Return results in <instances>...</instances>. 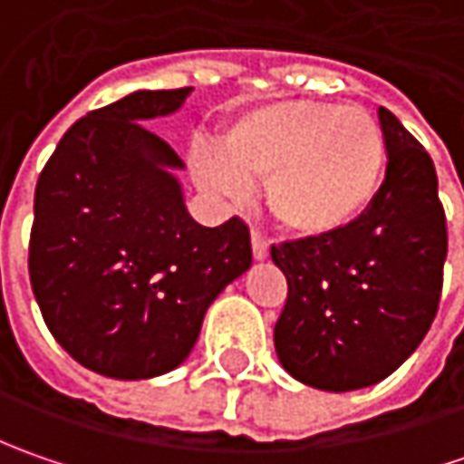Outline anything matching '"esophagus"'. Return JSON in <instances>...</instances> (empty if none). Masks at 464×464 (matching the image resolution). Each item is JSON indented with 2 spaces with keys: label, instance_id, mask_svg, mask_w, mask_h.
Masks as SVG:
<instances>
[{
  "label": "esophagus",
  "instance_id": "esophagus-1",
  "mask_svg": "<svg viewBox=\"0 0 464 464\" xmlns=\"http://www.w3.org/2000/svg\"><path fill=\"white\" fill-rule=\"evenodd\" d=\"M253 258L256 260L268 258V242L263 240L258 232H253Z\"/></svg>",
  "mask_w": 464,
  "mask_h": 464
}]
</instances>
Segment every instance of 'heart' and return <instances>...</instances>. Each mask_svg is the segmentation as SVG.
<instances>
[{
	"instance_id": "1",
	"label": "heart",
	"mask_w": 464,
	"mask_h": 464,
	"mask_svg": "<svg viewBox=\"0 0 464 464\" xmlns=\"http://www.w3.org/2000/svg\"><path fill=\"white\" fill-rule=\"evenodd\" d=\"M384 175L380 123L359 105L268 102L224 134L222 152L196 154L198 186L229 201L266 180V204L296 237L325 240L372 208Z\"/></svg>"
}]
</instances>
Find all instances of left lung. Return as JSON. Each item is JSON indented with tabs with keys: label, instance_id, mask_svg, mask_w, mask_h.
Here are the masks:
<instances>
[{
	"label": "left lung",
	"instance_id": "obj_1",
	"mask_svg": "<svg viewBox=\"0 0 464 464\" xmlns=\"http://www.w3.org/2000/svg\"><path fill=\"white\" fill-rule=\"evenodd\" d=\"M384 183L353 227L325 240L274 245L289 281L274 328L281 366L314 390L382 382L419 348L437 317L447 219L431 157L380 108Z\"/></svg>",
	"mask_w": 464,
	"mask_h": 464
}]
</instances>
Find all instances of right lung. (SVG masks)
Instances as JSON below:
<instances>
[{"mask_svg": "<svg viewBox=\"0 0 464 464\" xmlns=\"http://www.w3.org/2000/svg\"><path fill=\"white\" fill-rule=\"evenodd\" d=\"M190 92L136 90L87 113L35 186L33 295L59 346L102 377L152 380L183 364L208 304L253 266L245 222H196L183 160L144 126Z\"/></svg>", "mask_w": 464, "mask_h": 464, "instance_id": "add662e5", "label": "right lung"}]
</instances>
